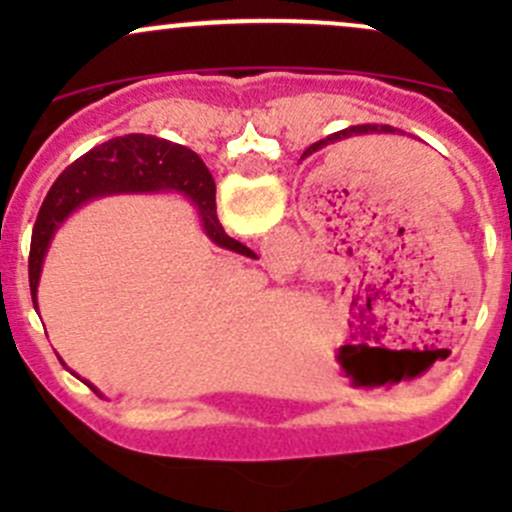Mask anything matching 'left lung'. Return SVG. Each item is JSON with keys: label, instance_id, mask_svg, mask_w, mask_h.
<instances>
[{"label": "left lung", "instance_id": "obj_1", "mask_svg": "<svg viewBox=\"0 0 512 512\" xmlns=\"http://www.w3.org/2000/svg\"><path fill=\"white\" fill-rule=\"evenodd\" d=\"M361 133H394V128H391V126H376V123H364V126H349V128H344V131H337V133H332V136L322 138V141L312 143V146L304 151V156H312V153L322 151V148L334 146V143H342V141H347V138H352V136H361Z\"/></svg>", "mask_w": 512, "mask_h": 512}]
</instances>
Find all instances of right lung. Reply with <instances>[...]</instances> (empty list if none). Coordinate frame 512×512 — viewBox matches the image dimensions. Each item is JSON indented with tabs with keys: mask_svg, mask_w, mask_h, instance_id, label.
Returning <instances> with one entry per match:
<instances>
[{
	"mask_svg": "<svg viewBox=\"0 0 512 512\" xmlns=\"http://www.w3.org/2000/svg\"><path fill=\"white\" fill-rule=\"evenodd\" d=\"M163 190L183 193L198 208L205 235L215 245L250 255V250L232 240L220 225L218 210H215V180L198 153L165 138L131 133V136L101 143L76 158L46 193L32 232V250H29V287H32L34 307L41 267H44L54 232L74 210L103 195L163 193ZM89 386L98 394L94 384Z\"/></svg>",
	"mask_w": 512,
	"mask_h": 512,
	"instance_id": "add662e5",
	"label": "right lung"
}]
</instances>
